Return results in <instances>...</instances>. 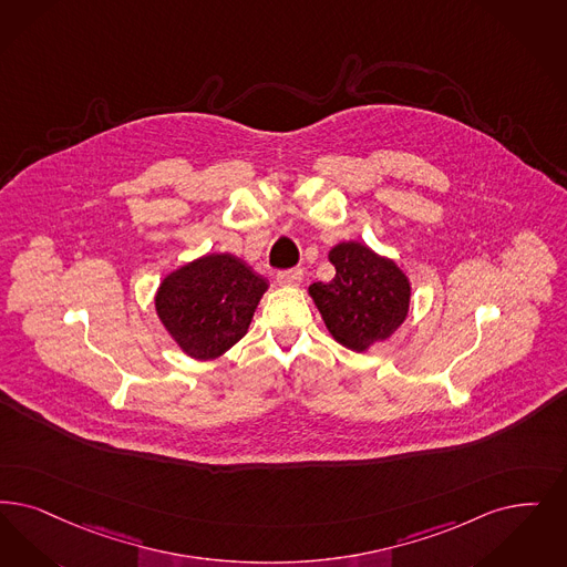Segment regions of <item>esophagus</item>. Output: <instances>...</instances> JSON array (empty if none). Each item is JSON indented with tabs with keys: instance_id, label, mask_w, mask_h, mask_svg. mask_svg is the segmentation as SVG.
Segmentation results:
<instances>
[{
	"instance_id": "obj_1",
	"label": "esophagus",
	"mask_w": 567,
	"mask_h": 567,
	"mask_svg": "<svg viewBox=\"0 0 567 567\" xmlns=\"http://www.w3.org/2000/svg\"><path fill=\"white\" fill-rule=\"evenodd\" d=\"M301 280H303V272L299 268L276 274V282L280 287H297V285H301Z\"/></svg>"
}]
</instances>
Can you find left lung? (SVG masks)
Segmentation results:
<instances>
[{
    "label": "left lung",
    "mask_w": 567,
    "mask_h": 567,
    "mask_svg": "<svg viewBox=\"0 0 567 567\" xmlns=\"http://www.w3.org/2000/svg\"><path fill=\"white\" fill-rule=\"evenodd\" d=\"M329 261L336 266V278L310 285L308 293L333 340L367 352L405 322L411 299L408 274L357 240L336 245Z\"/></svg>",
    "instance_id": "1"
}]
</instances>
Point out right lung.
I'll list each match as a JSON object with an SVG mask.
<instances>
[{"instance_id": "add662e5", "label": "right lung", "mask_w": 567, "mask_h": 567, "mask_svg": "<svg viewBox=\"0 0 567 567\" xmlns=\"http://www.w3.org/2000/svg\"><path fill=\"white\" fill-rule=\"evenodd\" d=\"M268 280L229 252H210L168 274L156 315L183 352L213 361L247 336Z\"/></svg>"}]
</instances>
